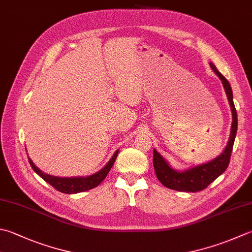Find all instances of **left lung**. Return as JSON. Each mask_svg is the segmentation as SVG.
Here are the masks:
<instances>
[{
  "mask_svg": "<svg viewBox=\"0 0 252 252\" xmlns=\"http://www.w3.org/2000/svg\"><path fill=\"white\" fill-rule=\"evenodd\" d=\"M212 70L215 72L221 83H223L224 90L228 98V102L231 109V116H233V122H231L230 135L225 150L216 158L212 159L209 162L199 166L192 167L185 171H178L171 168L168 162L162 157L158 152L154 150V156H153V165L156 172V177L162 185L167 188L184 191V192H198L205 189L210 184H212L218 177L227 169L231 151H233L236 133H237V112L233 100V91H231L230 84L228 81L221 75L215 67L213 63H210Z\"/></svg>",
  "mask_w": 252,
  "mask_h": 252,
  "instance_id": "1",
  "label": "left lung"
}]
</instances>
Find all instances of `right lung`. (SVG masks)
<instances>
[{"label": "right lung", "mask_w": 252, "mask_h": 252, "mask_svg": "<svg viewBox=\"0 0 252 252\" xmlns=\"http://www.w3.org/2000/svg\"><path fill=\"white\" fill-rule=\"evenodd\" d=\"M118 153H119V150L116 151V153L113 154L110 160L108 161V164L103 167L102 169L96 172V174L87 176V177H68V178L67 177H56L52 175H48L46 172H43L39 169L38 167L33 164L31 158L28 159H29V164H31V166L32 167L34 172L40 176L44 181H47L49 185H51L54 189L62 192V193L72 194V193H78V192L91 190L99 185L100 182L106 178L108 172L110 171L113 162H115L118 156Z\"/></svg>", "instance_id": "obj_1"}]
</instances>
